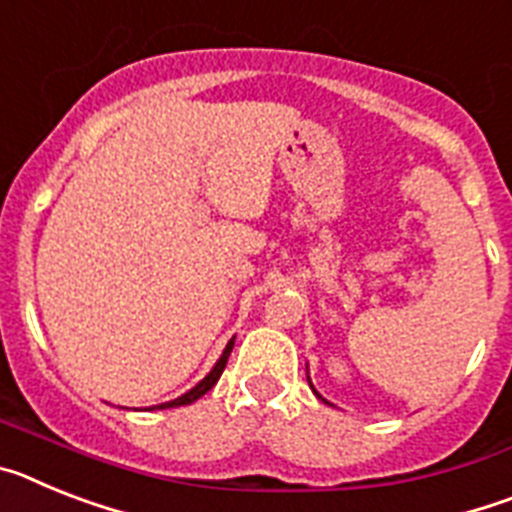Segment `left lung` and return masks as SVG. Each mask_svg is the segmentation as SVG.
Masks as SVG:
<instances>
[{
    "instance_id": "1",
    "label": "left lung",
    "mask_w": 512,
    "mask_h": 512,
    "mask_svg": "<svg viewBox=\"0 0 512 512\" xmlns=\"http://www.w3.org/2000/svg\"><path fill=\"white\" fill-rule=\"evenodd\" d=\"M307 382H310V377H307ZM310 387H312V382H310ZM312 392L318 395V390H315V387H312ZM318 397H320V395H318ZM320 400H323V397H320ZM323 402H328V400H323Z\"/></svg>"
}]
</instances>
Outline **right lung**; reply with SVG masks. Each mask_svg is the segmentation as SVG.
Segmentation results:
<instances>
[{
	"instance_id": "add662e5",
	"label": "right lung",
	"mask_w": 512,
	"mask_h": 512,
	"mask_svg": "<svg viewBox=\"0 0 512 512\" xmlns=\"http://www.w3.org/2000/svg\"><path fill=\"white\" fill-rule=\"evenodd\" d=\"M233 343H235V338H230V341H228V346H225V351H223V354H220V359L215 361V366H212V369H210V374H207V377L202 379V382H197V384H194L192 390H189V392H184L182 397H176V400H171V402H161V405H153L151 410L182 408V405H192L194 400H200L202 395H207V392H210L212 387H215V382H217V379H220V374H223L225 364H228V356H230V351H233Z\"/></svg>"
}]
</instances>
